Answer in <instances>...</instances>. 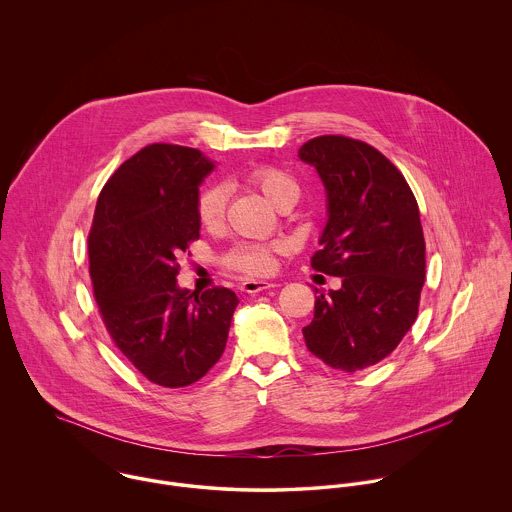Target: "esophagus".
Segmentation results:
<instances>
[{"mask_svg": "<svg viewBox=\"0 0 512 512\" xmlns=\"http://www.w3.org/2000/svg\"><path fill=\"white\" fill-rule=\"evenodd\" d=\"M272 288H278V284L266 282V280H246L240 286V290L246 293H260L264 292V290H272Z\"/></svg>", "mask_w": 512, "mask_h": 512, "instance_id": "obj_1", "label": "esophagus"}]
</instances>
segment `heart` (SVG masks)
Segmentation results:
<instances>
[{"mask_svg": "<svg viewBox=\"0 0 512 512\" xmlns=\"http://www.w3.org/2000/svg\"><path fill=\"white\" fill-rule=\"evenodd\" d=\"M246 181L256 187L276 209H282L284 205L295 203L299 197V185L295 183L292 175L278 167L262 165L248 171ZM224 207H226V189L219 183H211L203 187L195 201V213L197 219L205 228H217L224 219ZM280 250V244H238L230 248L222 264L228 270L246 274V276H266L274 270L276 264V252Z\"/></svg>", "mask_w": 512, "mask_h": 512, "instance_id": "b5f03b06", "label": "heart"}]
</instances>
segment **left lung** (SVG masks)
Wrapping results in <instances>:
<instances>
[{
  "label": "left lung",
  "mask_w": 512,
  "mask_h": 512,
  "mask_svg": "<svg viewBox=\"0 0 512 512\" xmlns=\"http://www.w3.org/2000/svg\"><path fill=\"white\" fill-rule=\"evenodd\" d=\"M297 155L327 191L329 219L311 268L343 282L315 297L303 339L325 365L357 372L386 359L418 317L426 278L418 203L396 165L361 140L319 136Z\"/></svg>",
  "instance_id": "8db88e82"
}]
</instances>
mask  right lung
Here are the masks:
<instances>
[{
    "label": "right lung",
    "mask_w": 512,
    "mask_h": 512,
    "mask_svg": "<svg viewBox=\"0 0 512 512\" xmlns=\"http://www.w3.org/2000/svg\"><path fill=\"white\" fill-rule=\"evenodd\" d=\"M199 149L151 144L100 191L88 232L90 280L114 345L147 380L181 388L224 353L238 305L228 288L177 286V258L199 238V185L213 171Z\"/></svg>",
    "instance_id": "obj_1"
}]
</instances>
